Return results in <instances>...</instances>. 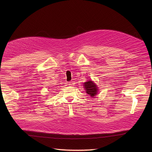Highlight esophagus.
Here are the masks:
<instances>
[{"mask_svg": "<svg viewBox=\"0 0 152 152\" xmlns=\"http://www.w3.org/2000/svg\"><path fill=\"white\" fill-rule=\"evenodd\" d=\"M73 84H74L73 82H69V86H73Z\"/></svg>", "mask_w": 152, "mask_h": 152, "instance_id": "1", "label": "esophagus"}]
</instances>
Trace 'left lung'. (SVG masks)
Wrapping results in <instances>:
<instances>
[{"label":"left lung","instance_id":"1","mask_svg":"<svg viewBox=\"0 0 152 152\" xmlns=\"http://www.w3.org/2000/svg\"><path fill=\"white\" fill-rule=\"evenodd\" d=\"M84 87L86 90V93L90 95L91 97H94V96L97 94L99 90L98 87L92 80H90L87 82H85L84 83Z\"/></svg>","mask_w":152,"mask_h":152}]
</instances>
